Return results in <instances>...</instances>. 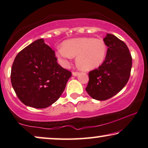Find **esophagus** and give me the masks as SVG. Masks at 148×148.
Masks as SVG:
<instances>
[{"label":"esophagus","instance_id":"34e87169","mask_svg":"<svg viewBox=\"0 0 148 148\" xmlns=\"http://www.w3.org/2000/svg\"><path fill=\"white\" fill-rule=\"evenodd\" d=\"M79 74H80V72H72V75L74 76H78Z\"/></svg>","mask_w":148,"mask_h":148}]
</instances>
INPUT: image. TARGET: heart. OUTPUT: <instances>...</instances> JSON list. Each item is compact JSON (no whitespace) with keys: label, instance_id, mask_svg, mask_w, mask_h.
<instances>
[{"label":"heart","instance_id":"1","mask_svg":"<svg viewBox=\"0 0 148 148\" xmlns=\"http://www.w3.org/2000/svg\"><path fill=\"white\" fill-rule=\"evenodd\" d=\"M107 46L101 39L88 38H72L65 41L57 56L64 66L68 60L76 57V64L83 70H90L99 67L105 60Z\"/></svg>","mask_w":148,"mask_h":148}]
</instances>
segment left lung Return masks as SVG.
I'll use <instances>...</instances> for the list:
<instances>
[{
  "mask_svg": "<svg viewBox=\"0 0 148 148\" xmlns=\"http://www.w3.org/2000/svg\"><path fill=\"white\" fill-rule=\"evenodd\" d=\"M108 47L105 60L99 68L88 72L86 90L95 99H110L123 89L131 75L132 57L127 45L113 34L103 38Z\"/></svg>",
  "mask_w": 148,
  "mask_h": 148,
  "instance_id": "left-lung-1",
  "label": "left lung"
}]
</instances>
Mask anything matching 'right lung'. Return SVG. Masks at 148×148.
Segmentation results:
<instances>
[{"instance_id": "obj_1", "label": "right lung", "mask_w": 148, "mask_h": 148, "mask_svg": "<svg viewBox=\"0 0 148 148\" xmlns=\"http://www.w3.org/2000/svg\"><path fill=\"white\" fill-rule=\"evenodd\" d=\"M55 51L38 39L15 57L11 81L17 97L25 106L45 108L58 100L72 72L57 62Z\"/></svg>"}]
</instances>
